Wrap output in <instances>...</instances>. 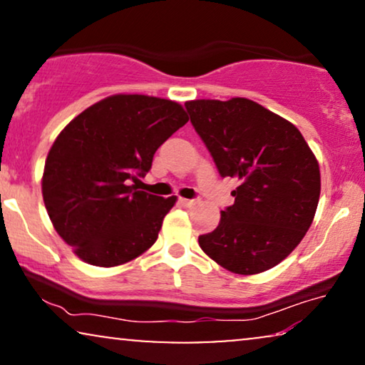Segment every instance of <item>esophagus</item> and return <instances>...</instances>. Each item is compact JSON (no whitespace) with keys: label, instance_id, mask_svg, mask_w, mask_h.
Returning <instances> with one entry per match:
<instances>
[{"label":"esophagus","instance_id":"1","mask_svg":"<svg viewBox=\"0 0 365 365\" xmlns=\"http://www.w3.org/2000/svg\"><path fill=\"white\" fill-rule=\"evenodd\" d=\"M179 202H181L182 206L191 207V206H194V204H197V199H184V197H179Z\"/></svg>","mask_w":365,"mask_h":365}]
</instances>
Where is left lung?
<instances>
[{
	"mask_svg": "<svg viewBox=\"0 0 365 365\" xmlns=\"http://www.w3.org/2000/svg\"><path fill=\"white\" fill-rule=\"evenodd\" d=\"M186 111L221 178H234L232 206L199 246L234 274L277 266L306 236L321 194L317 159L299 129L246 98L196 99Z\"/></svg>",
	"mask_w": 365,
	"mask_h": 365,
	"instance_id": "obj_1",
	"label": "left lung"
}]
</instances>
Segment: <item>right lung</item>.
I'll use <instances>...</instances> for the list:
<instances>
[{"label": "right lung", "mask_w": 365, "mask_h": 365, "mask_svg": "<svg viewBox=\"0 0 365 365\" xmlns=\"http://www.w3.org/2000/svg\"><path fill=\"white\" fill-rule=\"evenodd\" d=\"M187 121L181 104L169 99L116 94L59 133L44 164L43 199L56 232L79 259L113 267L156 242L176 196H154L136 184L158 148Z\"/></svg>", "instance_id": "add662e5"}]
</instances>
